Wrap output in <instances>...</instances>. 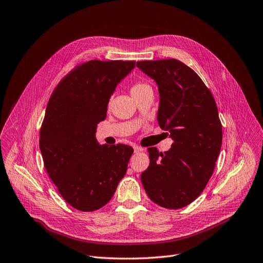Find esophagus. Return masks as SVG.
Here are the masks:
<instances>
[{
  "label": "esophagus",
  "mask_w": 263,
  "mask_h": 263,
  "mask_svg": "<svg viewBox=\"0 0 263 263\" xmlns=\"http://www.w3.org/2000/svg\"><path fill=\"white\" fill-rule=\"evenodd\" d=\"M134 153H141L144 151V148H142L141 146H134Z\"/></svg>",
  "instance_id": "esophagus-1"
}]
</instances>
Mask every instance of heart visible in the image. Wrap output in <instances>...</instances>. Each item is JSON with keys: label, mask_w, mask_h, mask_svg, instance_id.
I'll use <instances>...</instances> for the list:
<instances>
[{"label": "heart", "mask_w": 263, "mask_h": 263, "mask_svg": "<svg viewBox=\"0 0 263 263\" xmlns=\"http://www.w3.org/2000/svg\"><path fill=\"white\" fill-rule=\"evenodd\" d=\"M148 89H152L151 86L144 83V82H135L133 83V85L131 86V89H130V92L132 95V97L139 95L141 92H143V91L145 90H148Z\"/></svg>", "instance_id": "heart-1"}]
</instances>
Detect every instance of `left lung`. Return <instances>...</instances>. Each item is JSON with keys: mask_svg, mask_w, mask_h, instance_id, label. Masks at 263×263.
Instances as JSON below:
<instances>
[{"mask_svg": "<svg viewBox=\"0 0 263 263\" xmlns=\"http://www.w3.org/2000/svg\"><path fill=\"white\" fill-rule=\"evenodd\" d=\"M136 66L158 85L157 119L173 140L164 153L148 148L151 162L142 184L160 206L185 208L204 190L220 153L222 128L216 102L199 75L176 59L140 61Z\"/></svg>", "mask_w": 263, "mask_h": 263, "instance_id": "8db88e82", "label": "left lung"}]
</instances>
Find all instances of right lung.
I'll list each match as a JSON object with an SVG mask.
<instances>
[{
	"mask_svg": "<svg viewBox=\"0 0 263 263\" xmlns=\"http://www.w3.org/2000/svg\"><path fill=\"white\" fill-rule=\"evenodd\" d=\"M134 67V61H88L68 73L49 99L40 149L61 197L78 211L103 208L127 172L133 148L100 145L96 132L110 96Z\"/></svg>",
	"mask_w": 263,
	"mask_h": 263,
	"instance_id": "obj_1",
	"label": "right lung"
}]
</instances>
